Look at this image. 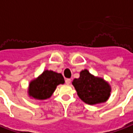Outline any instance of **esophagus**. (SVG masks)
Wrapping results in <instances>:
<instances>
[{
  "label": "esophagus",
  "mask_w": 133,
  "mask_h": 133,
  "mask_svg": "<svg viewBox=\"0 0 133 133\" xmlns=\"http://www.w3.org/2000/svg\"><path fill=\"white\" fill-rule=\"evenodd\" d=\"M65 83H66V84H68H68H70V78H66V79H65Z\"/></svg>",
  "instance_id": "1"
}]
</instances>
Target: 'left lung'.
<instances>
[{"label": "left lung", "instance_id": "8db88e82", "mask_svg": "<svg viewBox=\"0 0 133 133\" xmlns=\"http://www.w3.org/2000/svg\"><path fill=\"white\" fill-rule=\"evenodd\" d=\"M72 84L79 98L87 104L103 103L111 96V87L102 77L90 74L87 69L80 72L79 78H74Z\"/></svg>", "mask_w": 133, "mask_h": 133}]
</instances>
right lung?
<instances>
[{"label": "right lung", "mask_w": 133, "mask_h": 133, "mask_svg": "<svg viewBox=\"0 0 133 133\" xmlns=\"http://www.w3.org/2000/svg\"><path fill=\"white\" fill-rule=\"evenodd\" d=\"M65 80L63 75L53 70H45L37 78L30 81L28 94L32 99L44 101L51 97L57 87L63 84Z\"/></svg>", "instance_id": "right-lung-1"}]
</instances>
